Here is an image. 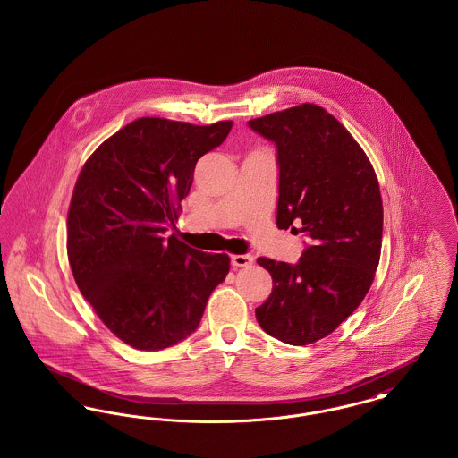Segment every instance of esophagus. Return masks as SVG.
I'll return each instance as SVG.
<instances>
[{"label": "esophagus", "mask_w": 458, "mask_h": 458, "mask_svg": "<svg viewBox=\"0 0 458 458\" xmlns=\"http://www.w3.org/2000/svg\"><path fill=\"white\" fill-rule=\"evenodd\" d=\"M252 262H254V258L250 254H235V256H232V264L235 267H247Z\"/></svg>", "instance_id": "1"}]
</instances>
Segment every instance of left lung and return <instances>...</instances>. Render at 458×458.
I'll return each instance as SVG.
<instances>
[{
  "label": "left lung",
  "mask_w": 458,
  "mask_h": 458,
  "mask_svg": "<svg viewBox=\"0 0 458 458\" xmlns=\"http://www.w3.org/2000/svg\"><path fill=\"white\" fill-rule=\"evenodd\" d=\"M249 127L278 149V228L310 240L297 264L258 259L273 292L256 318L284 344L309 345L340 327L369 292L383 237L377 176L349 131L318 105L254 118Z\"/></svg>",
  "instance_id": "left-lung-1"
}]
</instances>
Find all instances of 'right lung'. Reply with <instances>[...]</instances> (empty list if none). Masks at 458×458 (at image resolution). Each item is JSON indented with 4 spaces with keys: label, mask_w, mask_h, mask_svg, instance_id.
Segmentation results:
<instances>
[{
    "label": "right lung",
    "mask_w": 458,
    "mask_h": 458,
    "mask_svg": "<svg viewBox=\"0 0 458 458\" xmlns=\"http://www.w3.org/2000/svg\"><path fill=\"white\" fill-rule=\"evenodd\" d=\"M233 122L192 125L144 116L90 154L68 208V262L109 331L137 350L172 347L196 331L226 254L165 239L189 194L199 157Z\"/></svg>",
    "instance_id": "add662e5"
}]
</instances>
